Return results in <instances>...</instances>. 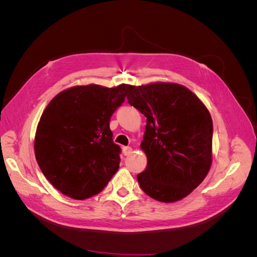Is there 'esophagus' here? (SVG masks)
Listing matches in <instances>:
<instances>
[{
    "mask_svg": "<svg viewBox=\"0 0 257 257\" xmlns=\"http://www.w3.org/2000/svg\"><path fill=\"white\" fill-rule=\"evenodd\" d=\"M132 148L131 147H123L122 148V151H123V154L124 155H128V154H131L132 153Z\"/></svg>",
    "mask_w": 257,
    "mask_h": 257,
    "instance_id": "34e87169",
    "label": "esophagus"
}]
</instances>
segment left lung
<instances>
[{"mask_svg": "<svg viewBox=\"0 0 257 257\" xmlns=\"http://www.w3.org/2000/svg\"><path fill=\"white\" fill-rule=\"evenodd\" d=\"M127 103L147 118L141 147L148 163L137 175L142 190L163 203L188 196L212 162L213 124L207 107L188 88L172 82L133 87Z\"/></svg>", "mask_w": 257, "mask_h": 257, "instance_id": "left-lung-1", "label": "left lung"}]
</instances>
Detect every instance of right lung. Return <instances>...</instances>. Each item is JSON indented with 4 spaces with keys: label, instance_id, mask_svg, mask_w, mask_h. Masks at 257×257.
<instances>
[{
    "label": "right lung",
    "instance_id": "obj_1",
    "mask_svg": "<svg viewBox=\"0 0 257 257\" xmlns=\"http://www.w3.org/2000/svg\"><path fill=\"white\" fill-rule=\"evenodd\" d=\"M133 85H76L60 92L38 122L34 151L46 179L74 199L96 195L119 169L109 121Z\"/></svg>",
    "mask_w": 257,
    "mask_h": 257
}]
</instances>
